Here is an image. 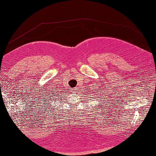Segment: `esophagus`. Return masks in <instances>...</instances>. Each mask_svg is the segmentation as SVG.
Returning a JSON list of instances; mask_svg holds the SVG:
<instances>
[{
	"mask_svg": "<svg viewBox=\"0 0 156 156\" xmlns=\"http://www.w3.org/2000/svg\"><path fill=\"white\" fill-rule=\"evenodd\" d=\"M77 89H78L77 87H75V89H73V91H74L75 92H77V90H77Z\"/></svg>",
	"mask_w": 156,
	"mask_h": 156,
	"instance_id": "34e87169",
	"label": "esophagus"
}]
</instances>
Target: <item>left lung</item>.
<instances>
[{
  "instance_id": "1",
  "label": "left lung",
  "mask_w": 156,
  "mask_h": 156,
  "mask_svg": "<svg viewBox=\"0 0 156 156\" xmlns=\"http://www.w3.org/2000/svg\"><path fill=\"white\" fill-rule=\"evenodd\" d=\"M99 92H100V93H101V91H99Z\"/></svg>"
}]
</instances>
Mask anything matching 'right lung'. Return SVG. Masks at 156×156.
<instances>
[{"label": "right lung", "instance_id": "add662e5", "mask_svg": "<svg viewBox=\"0 0 156 156\" xmlns=\"http://www.w3.org/2000/svg\"><path fill=\"white\" fill-rule=\"evenodd\" d=\"M60 93V91H58V90H57V89H55V90H52V91H50V93L48 94V95L50 94L49 96H50V97H51L50 98H56V96L58 97ZM47 100H50V98H48Z\"/></svg>", "mask_w": 156, "mask_h": 156}]
</instances>
